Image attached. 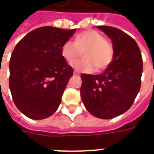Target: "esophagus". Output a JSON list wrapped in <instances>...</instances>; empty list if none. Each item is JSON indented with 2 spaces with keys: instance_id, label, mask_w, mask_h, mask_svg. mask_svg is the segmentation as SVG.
<instances>
[{
  "instance_id": "obj_1",
  "label": "esophagus",
  "mask_w": 154,
  "mask_h": 154,
  "mask_svg": "<svg viewBox=\"0 0 154 154\" xmlns=\"http://www.w3.org/2000/svg\"><path fill=\"white\" fill-rule=\"evenodd\" d=\"M73 73L75 74V75H79V73H78V72H77V71H76V70L74 71V72H73Z\"/></svg>"
}]
</instances>
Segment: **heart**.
Listing matches in <instances>:
<instances>
[{"mask_svg":"<svg viewBox=\"0 0 154 154\" xmlns=\"http://www.w3.org/2000/svg\"><path fill=\"white\" fill-rule=\"evenodd\" d=\"M84 53V59L75 62ZM61 54L67 63L79 72H92L103 70L110 65L114 58L113 44L104 38L100 32L90 29L76 35L75 40H67L61 48Z\"/></svg>","mask_w":154,"mask_h":154,"instance_id":"obj_1","label":"heart"}]
</instances>
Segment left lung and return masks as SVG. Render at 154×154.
Masks as SVG:
<instances>
[{
    "label": "left lung",
    "mask_w": 154,
    "mask_h": 154,
    "mask_svg": "<svg viewBox=\"0 0 154 154\" xmlns=\"http://www.w3.org/2000/svg\"><path fill=\"white\" fill-rule=\"evenodd\" d=\"M112 40V63L99 75L82 74L81 98L92 116L112 119L129 110L141 86L143 59L135 40L111 26H97Z\"/></svg>",
    "instance_id": "obj_1"
}]
</instances>
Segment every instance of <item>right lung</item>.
<instances>
[{"label": "right lung", "instance_id": "1", "mask_svg": "<svg viewBox=\"0 0 154 154\" xmlns=\"http://www.w3.org/2000/svg\"><path fill=\"white\" fill-rule=\"evenodd\" d=\"M76 30L40 27L27 34L14 48L10 60L9 87L16 107L29 118L45 119L59 106L73 75L61 48Z\"/></svg>", "mask_w": 154, "mask_h": 154}]
</instances>
